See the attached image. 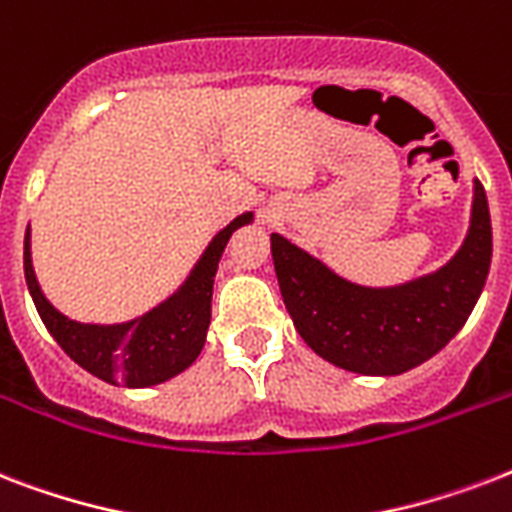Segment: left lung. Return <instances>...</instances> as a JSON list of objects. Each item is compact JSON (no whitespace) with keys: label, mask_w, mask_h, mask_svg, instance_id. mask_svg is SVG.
<instances>
[{"label":"left lung","mask_w":512,"mask_h":512,"mask_svg":"<svg viewBox=\"0 0 512 512\" xmlns=\"http://www.w3.org/2000/svg\"><path fill=\"white\" fill-rule=\"evenodd\" d=\"M271 255L284 305L308 348L348 372L390 377L436 356L476 308L492 265L489 201L473 180L462 247L438 271L396 287L342 279L279 233H271Z\"/></svg>","instance_id":"obj_1"}]
</instances>
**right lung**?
Listing matches in <instances>:
<instances>
[{
    "label": "right lung",
    "mask_w": 512,
    "mask_h": 512,
    "mask_svg": "<svg viewBox=\"0 0 512 512\" xmlns=\"http://www.w3.org/2000/svg\"><path fill=\"white\" fill-rule=\"evenodd\" d=\"M255 220L252 212L233 217L201 252L188 279L164 303L124 324H82L63 316L44 297L31 263V228L23 241V271L39 319L60 348L98 380L127 388H151L185 372L199 358L212 319V284L231 233Z\"/></svg>",
    "instance_id": "add662e5"
}]
</instances>
